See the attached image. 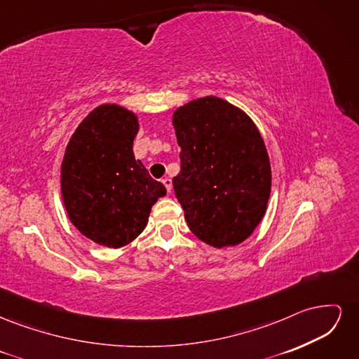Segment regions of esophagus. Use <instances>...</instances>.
I'll list each match as a JSON object with an SVG mask.
<instances>
[{
	"instance_id": "esophagus-1",
	"label": "esophagus",
	"mask_w": 359,
	"mask_h": 359,
	"mask_svg": "<svg viewBox=\"0 0 359 359\" xmlns=\"http://www.w3.org/2000/svg\"><path fill=\"white\" fill-rule=\"evenodd\" d=\"M161 182H163V186L166 187V190H168V191H170V190H172V180H170V178H163V180H161Z\"/></svg>"
}]
</instances>
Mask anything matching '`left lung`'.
I'll list each match as a JSON object with an SVG mask.
<instances>
[{
  "mask_svg": "<svg viewBox=\"0 0 359 359\" xmlns=\"http://www.w3.org/2000/svg\"><path fill=\"white\" fill-rule=\"evenodd\" d=\"M181 147L173 190L190 231L215 248L238 245L264 219L271 193L268 151L253 119L220 97L180 106Z\"/></svg>",
  "mask_w": 359,
  "mask_h": 359,
  "instance_id": "obj_1",
  "label": "left lung"
}]
</instances>
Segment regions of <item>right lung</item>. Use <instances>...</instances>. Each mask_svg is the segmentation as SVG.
I'll return each instance as SVG.
<instances>
[{"label": "right lung", "mask_w": 359, "mask_h": 359, "mask_svg": "<svg viewBox=\"0 0 359 359\" xmlns=\"http://www.w3.org/2000/svg\"><path fill=\"white\" fill-rule=\"evenodd\" d=\"M135 112L103 103L74 130L61 163V196L70 222L99 245L119 248L142 233L153 205L165 196L133 154Z\"/></svg>", "instance_id": "obj_1"}]
</instances>
